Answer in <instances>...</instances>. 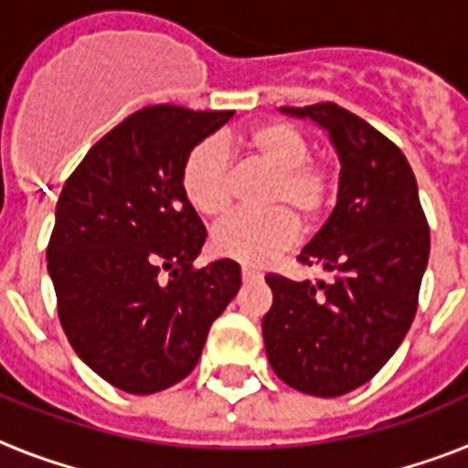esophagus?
Listing matches in <instances>:
<instances>
[{"label":"esophagus","instance_id":"34e87169","mask_svg":"<svg viewBox=\"0 0 468 468\" xmlns=\"http://www.w3.org/2000/svg\"><path fill=\"white\" fill-rule=\"evenodd\" d=\"M262 271L252 270V267H242V282H260Z\"/></svg>","mask_w":468,"mask_h":468}]
</instances>
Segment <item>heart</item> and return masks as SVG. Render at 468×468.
I'll list each match as a JSON object with an SVG mask.
<instances>
[{
  "instance_id": "1",
  "label": "heart",
  "mask_w": 468,
  "mask_h": 468,
  "mask_svg": "<svg viewBox=\"0 0 468 468\" xmlns=\"http://www.w3.org/2000/svg\"><path fill=\"white\" fill-rule=\"evenodd\" d=\"M238 148L250 165L270 172L260 204L264 211H238L220 220L211 233L216 255L245 264H262L296 240L303 230L318 228L335 201V172L323 157L311 155L308 135L289 121H262L238 135ZM182 191L201 216L218 218L235 197V172L226 145L204 138L182 162Z\"/></svg>"
}]
</instances>
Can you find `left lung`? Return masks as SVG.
<instances>
[{"label":"left lung","instance_id":"8db88e82","mask_svg":"<svg viewBox=\"0 0 468 468\" xmlns=\"http://www.w3.org/2000/svg\"><path fill=\"white\" fill-rule=\"evenodd\" d=\"M327 128L340 191L330 218L296 260L333 279L267 274L262 320L274 374L301 393L335 399L367 384L393 356L418 311L430 228L406 155L356 113L320 101L282 106Z\"/></svg>","mask_w":468,"mask_h":468}]
</instances>
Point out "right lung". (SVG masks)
Here are the masks:
<instances>
[{
	"instance_id": "right-lung-1",
	"label": "right lung",
	"mask_w": 468,
	"mask_h": 468,
	"mask_svg": "<svg viewBox=\"0 0 468 468\" xmlns=\"http://www.w3.org/2000/svg\"><path fill=\"white\" fill-rule=\"evenodd\" d=\"M233 112L175 104L131 113L62 186L48 271L69 345L126 393L165 391L197 367L240 267H194L206 228L184 197L182 162Z\"/></svg>"
}]
</instances>
